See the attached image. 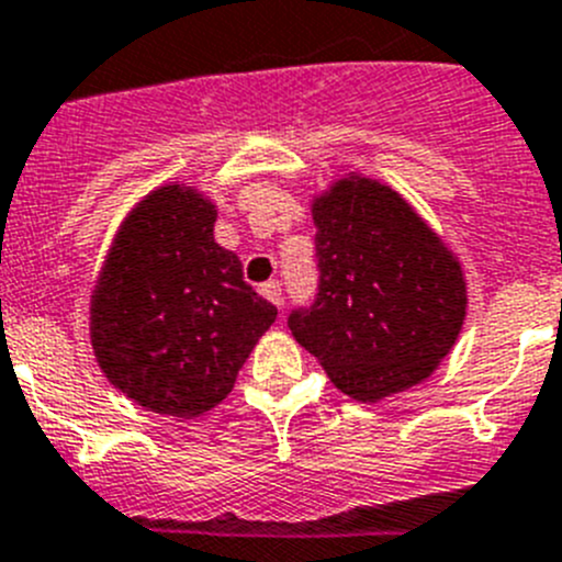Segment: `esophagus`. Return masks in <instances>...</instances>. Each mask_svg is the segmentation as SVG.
Returning <instances> with one entry per match:
<instances>
[{
  "label": "esophagus",
  "instance_id": "34e87169",
  "mask_svg": "<svg viewBox=\"0 0 562 562\" xmlns=\"http://www.w3.org/2000/svg\"><path fill=\"white\" fill-rule=\"evenodd\" d=\"M261 295H265L270 303H276V306L284 303V292H281V284H278V281H267V284H261Z\"/></svg>",
  "mask_w": 562,
  "mask_h": 562
}]
</instances>
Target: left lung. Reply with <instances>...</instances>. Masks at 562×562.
Returning a JSON list of instances; mask_svg holds the SVG:
<instances>
[{"mask_svg":"<svg viewBox=\"0 0 562 562\" xmlns=\"http://www.w3.org/2000/svg\"><path fill=\"white\" fill-rule=\"evenodd\" d=\"M321 284L290 331L334 387L382 401L429 379L465 321V278L440 236L379 180H337L312 205Z\"/></svg>","mask_w":562,"mask_h":562,"instance_id":"8db88e82","label":"left lung"}]
</instances>
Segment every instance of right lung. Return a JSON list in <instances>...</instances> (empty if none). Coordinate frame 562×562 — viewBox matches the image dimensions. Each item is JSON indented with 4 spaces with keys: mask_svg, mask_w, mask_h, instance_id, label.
Instances as JSON below:
<instances>
[{
    "mask_svg": "<svg viewBox=\"0 0 562 562\" xmlns=\"http://www.w3.org/2000/svg\"><path fill=\"white\" fill-rule=\"evenodd\" d=\"M217 209L183 183L150 192L120 225L91 295L102 373L138 406L194 418L234 390L278 308L214 241Z\"/></svg>",
    "mask_w": 562,
    "mask_h": 562,
    "instance_id": "right-lung-1",
    "label": "right lung"
}]
</instances>
